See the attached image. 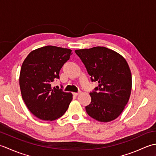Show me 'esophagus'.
<instances>
[{
    "mask_svg": "<svg viewBox=\"0 0 156 156\" xmlns=\"http://www.w3.org/2000/svg\"><path fill=\"white\" fill-rule=\"evenodd\" d=\"M72 94L74 96H78L79 94H80V92H73Z\"/></svg>",
    "mask_w": 156,
    "mask_h": 156,
    "instance_id": "esophagus-1",
    "label": "esophagus"
}]
</instances>
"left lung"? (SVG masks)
I'll return each instance as SVG.
<instances>
[{
    "instance_id": "left-lung-1",
    "label": "left lung",
    "mask_w": 156,
    "mask_h": 156,
    "mask_svg": "<svg viewBox=\"0 0 156 156\" xmlns=\"http://www.w3.org/2000/svg\"><path fill=\"white\" fill-rule=\"evenodd\" d=\"M92 82L98 86L90 92L91 102L86 107L88 115L100 122L117 119L130 97L131 73L125 59L105 47L76 49Z\"/></svg>"
}]
</instances>
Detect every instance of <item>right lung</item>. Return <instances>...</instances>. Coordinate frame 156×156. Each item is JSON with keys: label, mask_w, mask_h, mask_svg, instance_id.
I'll list each match as a JSON object with an SVG mask.
<instances>
[{"label": "right lung", "mask_w": 156, "mask_h": 156, "mask_svg": "<svg viewBox=\"0 0 156 156\" xmlns=\"http://www.w3.org/2000/svg\"><path fill=\"white\" fill-rule=\"evenodd\" d=\"M72 50L48 45L32 51L23 62L19 76L22 98L36 117L54 121L64 115L72 100V94L51 87L54 79L69 59Z\"/></svg>", "instance_id": "1"}]
</instances>
